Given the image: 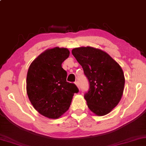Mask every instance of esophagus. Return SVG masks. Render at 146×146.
I'll list each match as a JSON object with an SVG mask.
<instances>
[{"label": "esophagus", "mask_w": 146, "mask_h": 146, "mask_svg": "<svg viewBox=\"0 0 146 146\" xmlns=\"http://www.w3.org/2000/svg\"><path fill=\"white\" fill-rule=\"evenodd\" d=\"M75 85H77V87H78V88H79V82H78V81H75Z\"/></svg>", "instance_id": "esophagus-1"}]
</instances>
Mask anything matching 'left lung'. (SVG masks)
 Listing matches in <instances>:
<instances>
[{
	"label": "left lung",
	"instance_id": "1",
	"mask_svg": "<svg viewBox=\"0 0 146 146\" xmlns=\"http://www.w3.org/2000/svg\"><path fill=\"white\" fill-rule=\"evenodd\" d=\"M72 54L82 67L89 88L84 98L91 111L108 114L119 102L123 92V70L108 53L91 46L73 48Z\"/></svg>",
	"mask_w": 146,
	"mask_h": 146
}]
</instances>
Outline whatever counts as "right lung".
I'll list each match as a JSON object with an SVG mask.
<instances>
[{"instance_id": "1", "label": "right lung", "mask_w": 146, "mask_h": 146, "mask_svg": "<svg viewBox=\"0 0 146 146\" xmlns=\"http://www.w3.org/2000/svg\"><path fill=\"white\" fill-rule=\"evenodd\" d=\"M69 56L65 48L45 50L31 64L27 76V92L35 109L44 117L57 119L69 110L75 83L67 82L61 64Z\"/></svg>"}]
</instances>
